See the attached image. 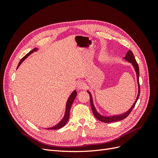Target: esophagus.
<instances>
[{
	"mask_svg": "<svg viewBox=\"0 0 158 158\" xmlns=\"http://www.w3.org/2000/svg\"><path fill=\"white\" fill-rule=\"evenodd\" d=\"M77 88L78 89H84L85 88V84L83 81H79L77 83Z\"/></svg>",
	"mask_w": 158,
	"mask_h": 158,
	"instance_id": "esophagus-1",
	"label": "esophagus"
}]
</instances>
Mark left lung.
Instances as JSON below:
<instances>
[{"instance_id":"1","label":"left lung","mask_w":158,"mask_h":158,"mask_svg":"<svg viewBox=\"0 0 158 158\" xmlns=\"http://www.w3.org/2000/svg\"><path fill=\"white\" fill-rule=\"evenodd\" d=\"M125 60H127L129 63H131L133 65L134 68L135 69L136 71V76H137V82H138V94L137 95V98L136 99V101L135 102V103L133 104V106H132V107L128 110V111H127L125 113L120 114V115H115V116H112V117H104L101 115V114H99L98 113V112L96 111V109H95L94 106V103H93V99H92V94H90L89 92L88 91V93L89 94V98H90V105H91V107H92V111L94 113V114L95 117L98 118L99 121L103 122V123H111V122H115V121H121L123 119L125 118L126 117H127L129 114L131 113V112L132 111V110L133 109V108L135 107V104L137 102V100L139 98V95H140V84H139V67H138V64L137 63V62L135 59V57L134 56L132 52L129 50L127 53L126 54V56L125 57Z\"/></svg>"}]
</instances>
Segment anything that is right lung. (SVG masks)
<instances>
[{
  "label": "right lung",
  "instance_id": "add662e5",
  "mask_svg": "<svg viewBox=\"0 0 158 158\" xmlns=\"http://www.w3.org/2000/svg\"><path fill=\"white\" fill-rule=\"evenodd\" d=\"M37 50V48L33 49L32 51H30L27 55H26L24 56H23V58L20 60V63H18V66H17V69L19 67V66H20V65L21 64V63L27 58V57L28 56L30 55L31 53H33V52L36 51ZM76 95H77V92H76V91H74V92H73V93H72L71 95H70V97H69V99H68L67 103H66V112H65V114H64V118H63V119H62V121L58 124V125H55V127H51V128H47V129H48V130H49V129H51V130H52V129H53V130H55V129H59V128H62V127H64V126L66 125V123H67V121H69V118L70 107H71V106H72V105H73V102H74V99H75Z\"/></svg>",
  "mask_w": 158,
  "mask_h": 158
}]
</instances>
